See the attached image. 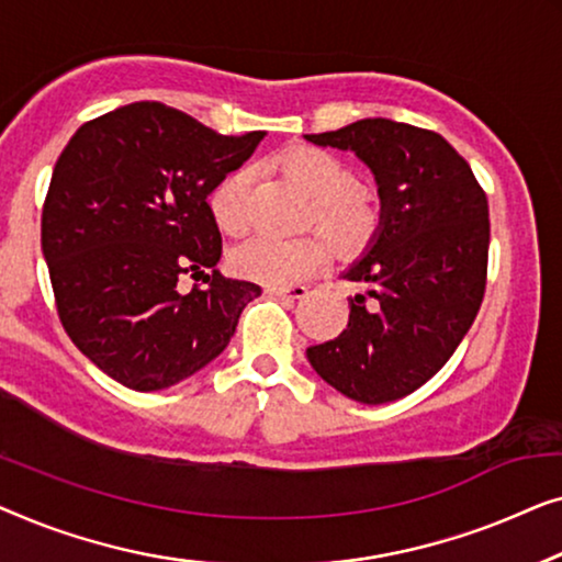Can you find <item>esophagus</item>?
Masks as SVG:
<instances>
[{
  "instance_id": "obj_1",
  "label": "esophagus",
  "mask_w": 562,
  "mask_h": 562,
  "mask_svg": "<svg viewBox=\"0 0 562 562\" xmlns=\"http://www.w3.org/2000/svg\"><path fill=\"white\" fill-rule=\"evenodd\" d=\"M267 292L274 297H288V300H300L307 295L305 284H284V288H267Z\"/></svg>"
}]
</instances>
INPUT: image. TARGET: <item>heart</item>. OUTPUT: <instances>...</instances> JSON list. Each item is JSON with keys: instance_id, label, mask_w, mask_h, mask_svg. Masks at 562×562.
I'll use <instances>...</instances> for the list:
<instances>
[{"instance_id": "b5f03b06", "label": "heart", "mask_w": 562, "mask_h": 562, "mask_svg": "<svg viewBox=\"0 0 562 562\" xmlns=\"http://www.w3.org/2000/svg\"><path fill=\"white\" fill-rule=\"evenodd\" d=\"M280 165L313 199V221L338 247H357L374 228V205L357 188V178L341 157L321 147H292L280 155ZM257 172L241 165L221 180L211 193V213L221 232L239 234L251 218V188ZM326 255L318 236L280 239L255 234L232 249V267L244 280L262 284H290L311 274Z\"/></svg>"}]
</instances>
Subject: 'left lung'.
Here are the masks:
<instances>
[{"instance_id": "left-lung-1", "label": "left lung", "mask_w": 562, "mask_h": 562, "mask_svg": "<svg viewBox=\"0 0 562 562\" xmlns=\"http://www.w3.org/2000/svg\"><path fill=\"white\" fill-rule=\"evenodd\" d=\"M318 147L351 149L374 172L379 226L346 280L349 326L311 346L323 382L363 405H384L438 374L476 318L486 290L488 203L469 162L438 132L359 120L305 134Z\"/></svg>"}]
</instances>
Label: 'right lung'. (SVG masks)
Here are the masks:
<instances>
[{"label": "right lung", "instance_id": "add662e5", "mask_svg": "<svg viewBox=\"0 0 562 562\" xmlns=\"http://www.w3.org/2000/svg\"><path fill=\"white\" fill-rule=\"evenodd\" d=\"M262 132L224 137L160 101L78 126L43 205V255L63 328L116 382L157 392L232 341L255 282L216 270L221 234L205 203ZM180 273L203 289L177 290Z\"/></svg>", "mask_w": 562, "mask_h": 562}]
</instances>
